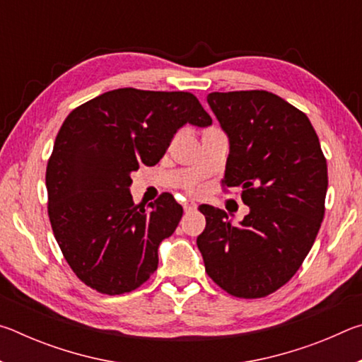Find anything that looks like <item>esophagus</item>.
Returning a JSON list of instances; mask_svg holds the SVG:
<instances>
[{
    "label": "esophagus",
    "instance_id": "34e87169",
    "mask_svg": "<svg viewBox=\"0 0 362 362\" xmlns=\"http://www.w3.org/2000/svg\"><path fill=\"white\" fill-rule=\"evenodd\" d=\"M196 207H198V204H196L193 199H187L185 203H183V209H185V212H188V211H194Z\"/></svg>",
    "mask_w": 362,
    "mask_h": 362
}]
</instances>
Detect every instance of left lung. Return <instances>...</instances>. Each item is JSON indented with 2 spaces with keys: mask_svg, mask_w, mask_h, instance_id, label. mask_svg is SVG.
I'll use <instances>...</instances> for the list:
<instances>
[{
  "mask_svg": "<svg viewBox=\"0 0 362 362\" xmlns=\"http://www.w3.org/2000/svg\"><path fill=\"white\" fill-rule=\"evenodd\" d=\"M228 136L222 183L240 187L249 214L203 204L196 240L206 273L231 296L259 298L284 286L308 255L324 217L327 163L308 116L267 90L211 93Z\"/></svg>",
  "mask_w": 362,
  "mask_h": 362,
  "instance_id": "obj_1",
  "label": "left lung"
}]
</instances>
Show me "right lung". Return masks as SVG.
I'll return each mask as SVG.
<instances>
[{"mask_svg":"<svg viewBox=\"0 0 362 362\" xmlns=\"http://www.w3.org/2000/svg\"><path fill=\"white\" fill-rule=\"evenodd\" d=\"M185 124L212 118L189 93L122 88L66 116L47 161V212L65 260L86 286L108 296L131 292L158 268V247L183 209L161 194L134 204L131 174L155 166Z\"/></svg>","mask_w":362,"mask_h":362,"instance_id":"1","label":"right lung"}]
</instances>
